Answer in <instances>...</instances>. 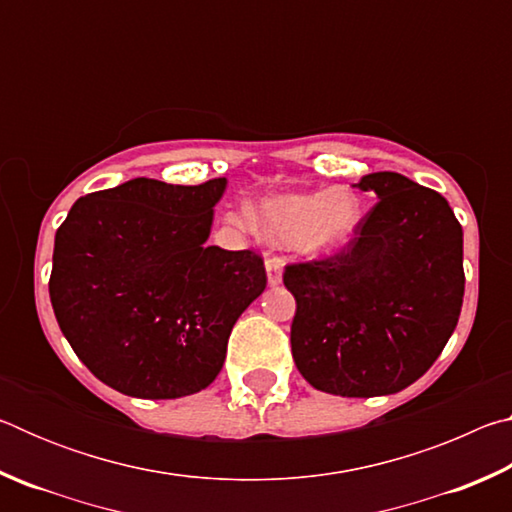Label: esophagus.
<instances>
[{
	"mask_svg": "<svg viewBox=\"0 0 512 512\" xmlns=\"http://www.w3.org/2000/svg\"><path fill=\"white\" fill-rule=\"evenodd\" d=\"M282 268H284V259L280 255L266 257V275H268V284H271V287H277V284L282 282Z\"/></svg>",
	"mask_w": 512,
	"mask_h": 512,
	"instance_id": "34e87169",
	"label": "esophagus"
}]
</instances>
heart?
I'll list each match as a JSON object with an SVG mask.
<instances>
[{"instance_id": "1", "label": "heart", "mask_w": 512, "mask_h": 512, "mask_svg": "<svg viewBox=\"0 0 512 512\" xmlns=\"http://www.w3.org/2000/svg\"><path fill=\"white\" fill-rule=\"evenodd\" d=\"M359 201L348 189L282 194L259 203L255 225L275 244H296L305 253H325L343 246L359 223ZM241 228L253 225L248 212L230 214Z\"/></svg>"}]
</instances>
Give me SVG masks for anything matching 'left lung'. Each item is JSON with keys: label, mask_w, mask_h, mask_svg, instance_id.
Instances as JSON below:
<instances>
[{"label": "left lung", "mask_w": 512, "mask_h": 512, "mask_svg": "<svg viewBox=\"0 0 512 512\" xmlns=\"http://www.w3.org/2000/svg\"><path fill=\"white\" fill-rule=\"evenodd\" d=\"M379 201L336 253L284 266L296 298L293 361L341 397L391 395L427 372L463 307V228L429 187L395 171L363 176Z\"/></svg>", "instance_id": "left-lung-1"}]
</instances>
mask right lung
I'll return each instance as SVG.
<instances>
[{"label": "right lung", "instance_id": "right-lung-1", "mask_svg": "<svg viewBox=\"0 0 512 512\" xmlns=\"http://www.w3.org/2000/svg\"><path fill=\"white\" fill-rule=\"evenodd\" d=\"M225 178H153L81 196L56 230L51 307L115 391L176 400L212 384L237 318L266 289L255 250L207 246Z\"/></svg>", "mask_w": 512, "mask_h": 512}]
</instances>
